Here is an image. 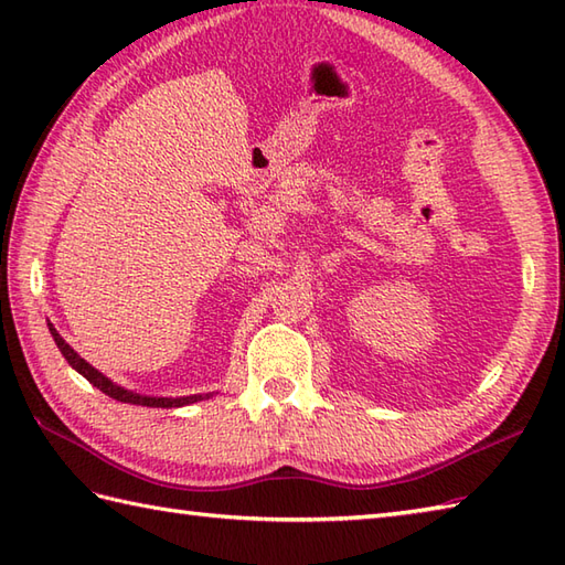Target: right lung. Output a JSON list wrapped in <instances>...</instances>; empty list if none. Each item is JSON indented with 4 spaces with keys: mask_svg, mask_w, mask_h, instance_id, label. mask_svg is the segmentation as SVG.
Instances as JSON below:
<instances>
[{
    "mask_svg": "<svg viewBox=\"0 0 565 565\" xmlns=\"http://www.w3.org/2000/svg\"><path fill=\"white\" fill-rule=\"evenodd\" d=\"M47 330H51L53 340L57 344L60 354H63L67 359V364L77 371V374H82L84 379H87L92 386H97L102 393L109 395V398L118 401V403H130V405H146V407H184V405H191V403H199V401H209L213 393H194V395H179V398H158V395H142V393H136V391H128L124 386H118V383H114L109 376H104L99 369H94L87 359H82L72 347L60 338V332L53 328V322H47Z\"/></svg>",
    "mask_w": 565,
    "mask_h": 565,
    "instance_id": "right-lung-1",
    "label": "right lung"
}]
</instances>
